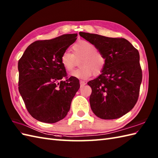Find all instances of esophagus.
Returning a JSON list of instances; mask_svg holds the SVG:
<instances>
[{
  "label": "esophagus",
  "instance_id": "esophagus-1",
  "mask_svg": "<svg viewBox=\"0 0 158 158\" xmlns=\"http://www.w3.org/2000/svg\"><path fill=\"white\" fill-rule=\"evenodd\" d=\"M86 84V83L83 81H80V86L82 87V86H84Z\"/></svg>",
  "mask_w": 158,
  "mask_h": 158
}]
</instances>
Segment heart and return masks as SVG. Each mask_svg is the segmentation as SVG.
I'll return each instance as SVG.
<instances>
[{
  "instance_id": "obj_1",
  "label": "heart",
  "mask_w": 158,
  "mask_h": 158,
  "mask_svg": "<svg viewBox=\"0 0 158 158\" xmlns=\"http://www.w3.org/2000/svg\"><path fill=\"white\" fill-rule=\"evenodd\" d=\"M73 53L66 51L61 56V63L67 71L73 69L76 59L79 60V69L75 70L70 75L80 79H87L94 75H99L105 68L106 58L96 46L89 41L81 40L73 46Z\"/></svg>"
}]
</instances>
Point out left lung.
I'll return each instance as SVG.
<instances>
[{
	"label": "left lung",
	"mask_w": 158,
	"mask_h": 158,
	"mask_svg": "<svg viewBox=\"0 0 158 158\" xmlns=\"http://www.w3.org/2000/svg\"><path fill=\"white\" fill-rule=\"evenodd\" d=\"M79 35L96 46L106 58L101 75L89 81L90 106L103 119L122 117L138 100L142 82L139 51L123 38H110L80 32Z\"/></svg>",
	"instance_id": "obj_1"
}]
</instances>
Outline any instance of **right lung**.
Instances as JSON below:
<instances>
[{
  "label": "right lung",
  "mask_w": 158,
  "mask_h": 158,
  "mask_svg": "<svg viewBox=\"0 0 158 158\" xmlns=\"http://www.w3.org/2000/svg\"><path fill=\"white\" fill-rule=\"evenodd\" d=\"M77 36L67 34L36 41L19 60V92L28 113L39 122L53 123L64 118L80 88L79 79L68 78L61 63L62 53Z\"/></svg>",
  "instance_id": "obj_1"
}]
</instances>
